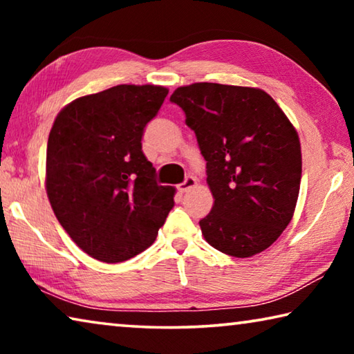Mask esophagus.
<instances>
[{"mask_svg":"<svg viewBox=\"0 0 354 354\" xmlns=\"http://www.w3.org/2000/svg\"><path fill=\"white\" fill-rule=\"evenodd\" d=\"M195 185H196V179L192 175H189L185 176V179L181 184H178V190L181 192V194H184V192H189L192 187H195Z\"/></svg>","mask_w":354,"mask_h":354,"instance_id":"obj_1","label":"esophagus"}]
</instances>
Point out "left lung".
<instances>
[{
    "mask_svg": "<svg viewBox=\"0 0 354 354\" xmlns=\"http://www.w3.org/2000/svg\"><path fill=\"white\" fill-rule=\"evenodd\" d=\"M206 160L214 206L200 220L206 242L234 257L267 250L290 223L301 147L289 118L261 88L196 82L170 97Z\"/></svg>",
    "mask_w": 354,
    "mask_h": 354,
    "instance_id": "obj_1",
    "label": "left lung"
}]
</instances>
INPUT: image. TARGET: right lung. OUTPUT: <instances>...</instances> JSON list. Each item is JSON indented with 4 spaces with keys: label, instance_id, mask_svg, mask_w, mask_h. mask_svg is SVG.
I'll list each match as a JSON object with an SVG mask.
<instances>
[{
    "label": "right lung",
    "instance_id": "1",
    "mask_svg": "<svg viewBox=\"0 0 354 354\" xmlns=\"http://www.w3.org/2000/svg\"><path fill=\"white\" fill-rule=\"evenodd\" d=\"M165 87L122 84L75 100L57 113L46 147V194L77 247L115 263L156 241L175 206L142 151Z\"/></svg>",
    "mask_w": 354,
    "mask_h": 354
}]
</instances>
